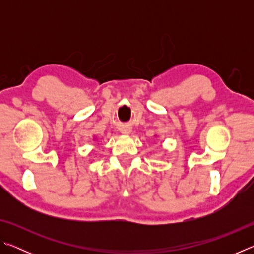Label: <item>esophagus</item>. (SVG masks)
Masks as SVG:
<instances>
[{
	"label": "esophagus",
	"mask_w": 254,
	"mask_h": 254,
	"mask_svg": "<svg viewBox=\"0 0 254 254\" xmlns=\"http://www.w3.org/2000/svg\"><path fill=\"white\" fill-rule=\"evenodd\" d=\"M121 133L122 134H126V135H128L131 133V128L128 127H124L121 128Z\"/></svg>",
	"instance_id": "34e87169"
}]
</instances>
